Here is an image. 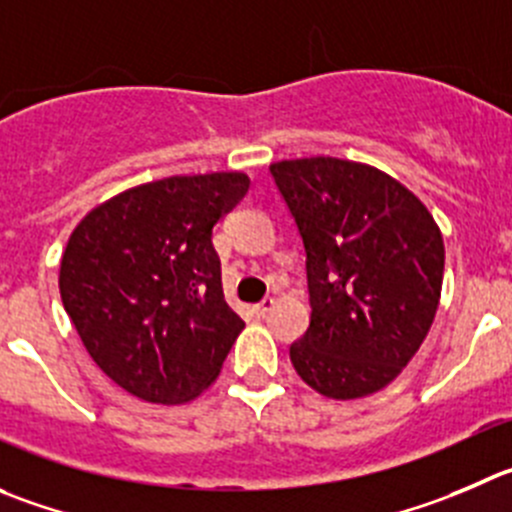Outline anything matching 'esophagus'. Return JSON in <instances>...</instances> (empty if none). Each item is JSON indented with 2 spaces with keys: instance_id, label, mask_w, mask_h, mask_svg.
<instances>
[{
  "instance_id": "1",
  "label": "esophagus",
  "mask_w": 512,
  "mask_h": 512,
  "mask_svg": "<svg viewBox=\"0 0 512 512\" xmlns=\"http://www.w3.org/2000/svg\"><path fill=\"white\" fill-rule=\"evenodd\" d=\"M274 306H276L274 299H264V301H261V304L253 306V311H256V314H259V316H266L271 309H274Z\"/></svg>"
}]
</instances>
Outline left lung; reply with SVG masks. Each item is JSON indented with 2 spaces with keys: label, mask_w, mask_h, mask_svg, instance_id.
<instances>
[{
  "label": "left lung",
  "mask_w": 512,
  "mask_h": 512,
  "mask_svg": "<svg viewBox=\"0 0 512 512\" xmlns=\"http://www.w3.org/2000/svg\"><path fill=\"white\" fill-rule=\"evenodd\" d=\"M306 251L311 321L296 374L329 399L387 387L440 306L445 243L425 203L384 170L314 155L271 163Z\"/></svg>",
  "instance_id": "obj_1"
}]
</instances>
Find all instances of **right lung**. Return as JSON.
Returning <instances> with one entry per match:
<instances>
[{
	"mask_svg": "<svg viewBox=\"0 0 512 512\" xmlns=\"http://www.w3.org/2000/svg\"><path fill=\"white\" fill-rule=\"evenodd\" d=\"M246 173L170 175L128 188L75 226L60 296L92 362L133 397L183 405L216 382L241 334L226 304L213 226Z\"/></svg>",
	"mask_w": 512,
	"mask_h": 512,
	"instance_id": "obj_1",
	"label": "right lung"
}]
</instances>
